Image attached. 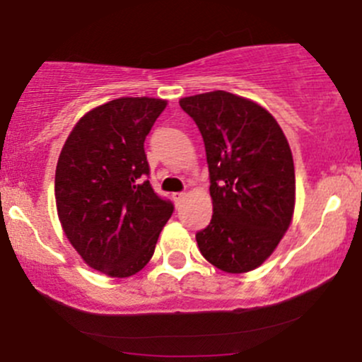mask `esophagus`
<instances>
[{
	"mask_svg": "<svg viewBox=\"0 0 362 362\" xmlns=\"http://www.w3.org/2000/svg\"><path fill=\"white\" fill-rule=\"evenodd\" d=\"M184 199H185V192H175V194H173V202H175V204H177V206L182 202H184Z\"/></svg>",
	"mask_w": 362,
	"mask_h": 362,
	"instance_id": "34e87169",
	"label": "esophagus"
}]
</instances>
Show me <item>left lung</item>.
I'll list each match as a JSON object with an SVG mask.
<instances>
[{"label":"left lung","instance_id":"8db88e82","mask_svg":"<svg viewBox=\"0 0 362 362\" xmlns=\"http://www.w3.org/2000/svg\"><path fill=\"white\" fill-rule=\"evenodd\" d=\"M199 127L214 204L196 235L199 252L226 273L259 268L289 229L296 203L294 160L282 127L247 98L211 90L182 98Z\"/></svg>","mask_w":362,"mask_h":362}]
</instances>
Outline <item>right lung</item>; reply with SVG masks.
Returning a JSON list of instances; mask_svg holds the SVG:
<instances>
[{
    "mask_svg": "<svg viewBox=\"0 0 362 362\" xmlns=\"http://www.w3.org/2000/svg\"><path fill=\"white\" fill-rule=\"evenodd\" d=\"M168 101L117 98L75 124L56 168V206L63 231L87 266L126 279L145 268L173 204L148 175L145 138Z\"/></svg>",
    "mask_w": 362,
    "mask_h": 362,
    "instance_id": "right-lung-1",
    "label": "right lung"
}]
</instances>
